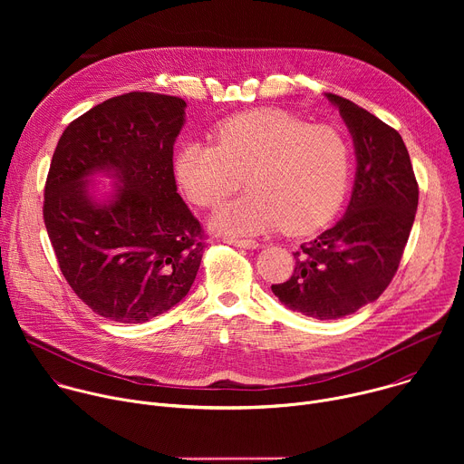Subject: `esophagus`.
Segmentation results:
<instances>
[{"label":"esophagus","instance_id":"obj_1","mask_svg":"<svg viewBox=\"0 0 464 464\" xmlns=\"http://www.w3.org/2000/svg\"><path fill=\"white\" fill-rule=\"evenodd\" d=\"M226 244L237 246V247H246V249H256L258 244L255 240H247V238H233V237H226L224 238Z\"/></svg>","mask_w":464,"mask_h":464}]
</instances>
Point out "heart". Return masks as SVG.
<instances>
[{
    "label": "heart",
    "instance_id": "obj_1",
    "mask_svg": "<svg viewBox=\"0 0 464 464\" xmlns=\"http://www.w3.org/2000/svg\"><path fill=\"white\" fill-rule=\"evenodd\" d=\"M217 145L188 140L174 176L198 208H215L246 176L249 192L220 208L211 227L256 235L283 227L312 233L340 211L351 176V145L334 126H310L283 110L235 115L215 130Z\"/></svg>",
    "mask_w": 464,
    "mask_h": 464
}]
</instances>
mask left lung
<instances>
[{"instance_id":"obj_1","label":"left lung","mask_w":464,"mask_h":464,"mask_svg":"<svg viewBox=\"0 0 464 464\" xmlns=\"http://www.w3.org/2000/svg\"><path fill=\"white\" fill-rule=\"evenodd\" d=\"M340 110L356 154L345 215L294 253L295 270L272 292L294 312L340 319L376 301L389 286L408 244L419 185L399 131L349 99L324 95Z\"/></svg>"}]
</instances>
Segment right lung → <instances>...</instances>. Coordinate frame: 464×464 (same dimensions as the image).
<instances>
[{
  "instance_id": "1",
  "label": "right lung",
  "mask_w": 464,
  "mask_h": 464,
  "mask_svg": "<svg viewBox=\"0 0 464 464\" xmlns=\"http://www.w3.org/2000/svg\"><path fill=\"white\" fill-rule=\"evenodd\" d=\"M179 97L131 92L63 130L51 160L44 222L62 276L99 315L145 323L190 290L206 242L174 179L185 124ZM114 183L101 191L97 177Z\"/></svg>"
}]
</instances>
